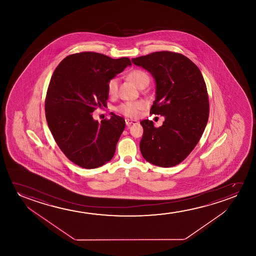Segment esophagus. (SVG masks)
<instances>
[{"mask_svg": "<svg viewBox=\"0 0 256 256\" xmlns=\"http://www.w3.org/2000/svg\"><path fill=\"white\" fill-rule=\"evenodd\" d=\"M125 122H126V124L128 126H130L131 124H136V123H137V120H134L126 119L125 120Z\"/></svg>", "mask_w": 256, "mask_h": 256, "instance_id": "esophagus-1", "label": "esophagus"}]
</instances>
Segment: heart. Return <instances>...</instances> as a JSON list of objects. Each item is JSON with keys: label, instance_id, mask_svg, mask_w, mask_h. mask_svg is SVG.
<instances>
[{"label": "heart", "instance_id": "obj_1", "mask_svg": "<svg viewBox=\"0 0 256 256\" xmlns=\"http://www.w3.org/2000/svg\"><path fill=\"white\" fill-rule=\"evenodd\" d=\"M128 78L130 80L132 81L134 84H136L138 88L144 83V81H148V76L146 72H144V70H133L130 72ZM118 83L119 80L117 78H112L108 82L106 88H108V92L109 95L112 96L116 94L118 90ZM145 106L146 105L144 102H125L120 104L119 106H117L116 110L125 116L134 118L139 116L140 110H142L145 108Z\"/></svg>", "mask_w": 256, "mask_h": 256}]
</instances>
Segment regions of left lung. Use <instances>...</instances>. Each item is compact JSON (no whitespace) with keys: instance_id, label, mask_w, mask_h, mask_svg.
I'll list each match as a JSON object with an SVG mask.
<instances>
[{"instance_id":"obj_1","label":"left lung","mask_w":256,"mask_h":256,"mask_svg":"<svg viewBox=\"0 0 256 256\" xmlns=\"http://www.w3.org/2000/svg\"><path fill=\"white\" fill-rule=\"evenodd\" d=\"M156 81L150 111L164 116L159 128L140 122V153L152 164L168 168L184 161L200 142L209 117V100L203 76L192 60L179 53L158 52L132 58Z\"/></svg>"}]
</instances>
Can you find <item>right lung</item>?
Instances as JSON below:
<instances>
[{
  "mask_svg": "<svg viewBox=\"0 0 256 256\" xmlns=\"http://www.w3.org/2000/svg\"><path fill=\"white\" fill-rule=\"evenodd\" d=\"M130 66L128 58L80 52L66 56L53 72L46 94V120L60 150L80 167L98 168L116 153L125 120L112 114L98 122L92 112L106 105L108 82Z\"/></svg>",
  "mask_w": 256,
  "mask_h": 256,
  "instance_id": "obj_1",
  "label": "right lung"
}]
</instances>
